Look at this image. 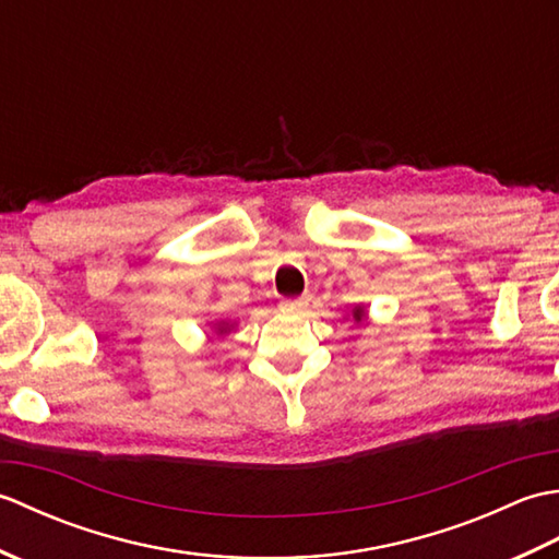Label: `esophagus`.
Instances as JSON below:
<instances>
[{
  "instance_id": "1",
  "label": "esophagus",
  "mask_w": 559,
  "mask_h": 559,
  "mask_svg": "<svg viewBox=\"0 0 559 559\" xmlns=\"http://www.w3.org/2000/svg\"><path fill=\"white\" fill-rule=\"evenodd\" d=\"M310 295H300V298H293V300H283L281 302V310L283 312H290V314H300L307 310V305H310Z\"/></svg>"
}]
</instances>
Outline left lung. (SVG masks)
<instances>
[{
    "instance_id": "1",
    "label": "left lung",
    "mask_w": 559,
    "mask_h": 559,
    "mask_svg": "<svg viewBox=\"0 0 559 559\" xmlns=\"http://www.w3.org/2000/svg\"><path fill=\"white\" fill-rule=\"evenodd\" d=\"M346 317L353 319L355 324H367V310H365V305H355Z\"/></svg>"
}]
</instances>
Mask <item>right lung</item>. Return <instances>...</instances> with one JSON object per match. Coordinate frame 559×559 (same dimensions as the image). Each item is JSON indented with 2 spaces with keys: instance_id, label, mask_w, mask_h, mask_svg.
Returning <instances> with one entry per match:
<instances>
[{
  "instance_id": "obj_1",
  "label": "right lung",
  "mask_w": 559,
  "mask_h": 559,
  "mask_svg": "<svg viewBox=\"0 0 559 559\" xmlns=\"http://www.w3.org/2000/svg\"><path fill=\"white\" fill-rule=\"evenodd\" d=\"M211 338L213 336H228L235 331V322H230V319H216V322H211Z\"/></svg>"
}]
</instances>
